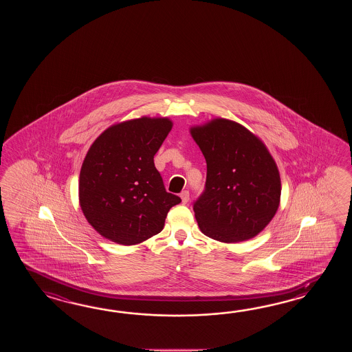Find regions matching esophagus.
<instances>
[{
  "instance_id": "esophagus-1",
  "label": "esophagus",
  "mask_w": 352,
  "mask_h": 352,
  "mask_svg": "<svg viewBox=\"0 0 352 352\" xmlns=\"http://www.w3.org/2000/svg\"><path fill=\"white\" fill-rule=\"evenodd\" d=\"M179 197H181V200H182V204H187L188 202V199H190V192L185 190V191H182L181 194H179Z\"/></svg>"
}]
</instances>
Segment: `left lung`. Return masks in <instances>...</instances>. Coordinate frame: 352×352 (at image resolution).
I'll use <instances>...</instances> for the list:
<instances>
[{
    "instance_id": "left-lung-1",
    "label": "left lung",
    "mask_w": 352,
    "mask_h": 352,
    "mask_svg": "<svg viewBox=\"0 0 352 352\" xmlns=\"http://www.w3.org/2000/svg\"><path fill=\"white\" fill-rule=\"evenodd\" d=\"M190 132L208 167L205 190L194 202L200 230L223 243L254 238L280 200V176L270 151L247 128L224 118Z\"/></svg>"
}]
</instances>
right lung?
I'll list each match as a JSON object with an SVG mask.
<instances>
[{
  "instance_id": "right-lung-1",
  "label": "right lung",
  "mask_w": 352,
  "mask_h": 352,
  "mask_svg": "<svg viewBox=\"0 0 352 352\" xmlns=\"http://www.w3.org/2000/svg\"><path fill=\"white\" fill-rule=\"evenodd\" d=\"M173 128L168 118L122 122L105 129L90 146L79 177L84 217L105 239L135 245L164 229L170 209L181 202L166 191L155 167Z\"/></svg>"
}]
</instances>
